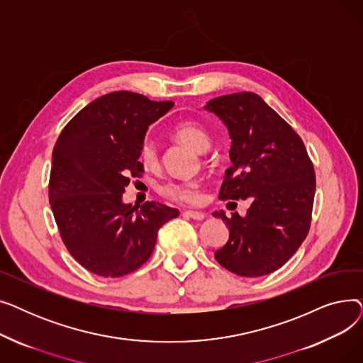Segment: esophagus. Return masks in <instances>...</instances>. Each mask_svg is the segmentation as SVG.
Returning a JSON list of instances; mask_svg holds the SVG:
<instances>
[{"label": "esophagus", "mask_w": 363, "mask_h": 363, "mask_svg": "<svg viewBox=\"0 0 363 363\" xmlns=\"http://www.w3.org/2000/svg\"><path fill=\"white\" fill-rule=\"evenodd\" d=\"M184 215H185L186 218L194 219V220H203V219L206 218L204 213H201V212H193V211H188V212H185Z\"/></svg>", "instance_id": "34e87169"}]
</instances>
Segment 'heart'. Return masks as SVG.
I'll use <instances>...</instances> for the list:
<instances>
[{
    "label": "heart",
    "instance_id": "heart-1",
    "mask_svg": "<svg viewBox=\"0 0 363 363\" xmlns=\"http://www.w3.org/2000/svg\"><path fill=\"white\" fill-rule=\"evenodd\" d=\"M174 137L191 147L199 152H204L211 148V135L194 122H181L174 128ZM140 159L145 167H156L159 164L157 145L152 140H144L140 148ZM160 194L169 200L185 204H196L201 199L200 182L197 179L186 181H169L160 186Z\"/></svg>",
    "mask_w": 363,
    "mask_h": 363
}]
</instances>
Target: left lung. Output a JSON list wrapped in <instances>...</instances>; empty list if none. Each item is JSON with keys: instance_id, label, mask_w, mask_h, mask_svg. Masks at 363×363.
Wrapping results in <instances>:
<instances>
[{"instance_id": "obj_1", "label": "left lung", "mask_w": 363, "mask_h": 363, "mask_svg": "<svg viewBox=\"0 0 363 363\" xmlns=\"http://www.w3.org/2000/svg\"><path fill=\"white\" fill-rule=\"evenodd\" d=\"M225 123L231 138L220 200L249 199L245 216L226 218L230 238L215 259L240 277L268 275L306 238L315 197V172L301 138L255 92H235L204 106Z\"/></svg>"}]
</instances>
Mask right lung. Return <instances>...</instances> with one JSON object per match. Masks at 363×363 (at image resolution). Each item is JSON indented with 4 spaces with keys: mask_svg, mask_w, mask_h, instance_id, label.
Instances as JSON below:
<instances>
[{
    "mask_svg": "<svg viewBox=\"0 0 363 363\" xmlns=\"http://www.w3.org/2000/svg\"><path fill=\"white\" fill-rule=\"evenodd\" d=\"M172 107L137 92H110L76 114L54 145V219L69 253L95 275L137 271L155 250L160 226L179 215L156 201L140 209L122 201L129 177L143 172L138 159L148 126Z\"/></svg>",
    "mask_w": 363,
    "mask_h": 363,
    "instance_id": "add662e5",
    "label": "right lung"
}]
</instances>
